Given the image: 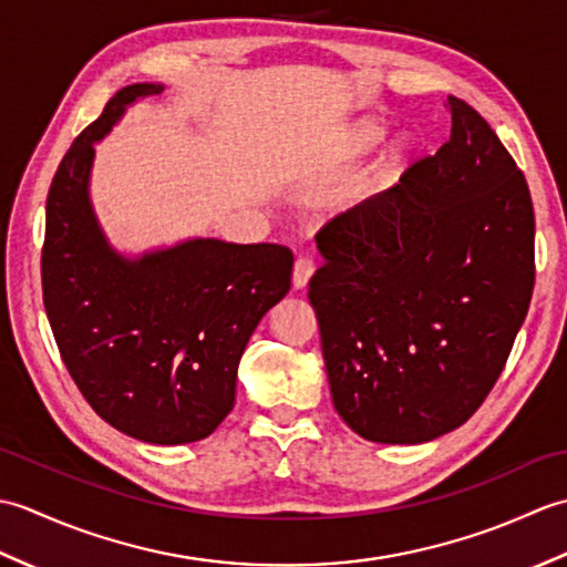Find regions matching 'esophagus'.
Segmentation results:
<instances>
[{
	"mask_svg": "<svg viewBox=\"0 0 567 567\" xmlns=\"http://www.w3.org/2000/svg\"><path fill=\"white\" fill-rule=\"evenodd\" d=\"M311 275H315V262H311L309 258L299 256V258L295 260V268H292V285H295V290H305L307 282L311 280Z\"/></svg>",
	"mask_w": 567,
	"mask_h": 567,
	"instance_id": "34e87169",
	"label": "esophagus"
}]
</instances>
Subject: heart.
Masks as SVG:
<instances>
[{
	"mask_svg": "<svg viewBox=\"0 0 567 567\" xmlns=\"http://www.w3.org/2000/svg\"><path fill=\"white\" fill-rule=\"evenodd\" d=\"M388 131H390V126L380 122V118H360V122L348 126L339 136V141H336V146L331 151L333 163L341 167H348L358 161H363L365 155H370L380 146L384 136H388ZM416 158H419L416 138L409 134L394 136L388 143V148L380 153L375 165L370 167L365 185L358 192V202L378 197V195H382V192H388V189L400 185L406 177V173L412 171Z\"/></svg>",
	"mask_w": 567,
	"mask_h": 567,
	"instance_id": "heart-1",
	"label": "heart"
}]
</instances>
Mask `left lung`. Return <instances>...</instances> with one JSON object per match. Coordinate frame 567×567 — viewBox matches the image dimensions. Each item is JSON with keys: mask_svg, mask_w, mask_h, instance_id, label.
<instances>
[{"mask_svg": "<svg viewBox=\"0 0 567 567\" xmlns=\"http://www.w3.org/2000/svg\"><path fill=\"white\" fill-rule=\"evenodd\" d=\"M451 138L321 228L309 282L336 412L414 445L475 414L534 292V204L495 131L449 97Z\"/></svg>", "mask_w": 567, "mask_h": 567, "instance_id": "8db88e82", "label": "left lung"}]
</instances>
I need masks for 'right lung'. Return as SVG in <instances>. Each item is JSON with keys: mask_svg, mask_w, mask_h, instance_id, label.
Returning <instances> with one entry per match:
<instances>
[{"mask_svg": "<svg viewBox=\"0 0 567 567\" xmlns=\"http://www.w3.org/2000/svg\"><path fill=\"white\" fill-rule=\"evenodd\" d=\"M165 84L116 92L58 165L45 202L43 305L84 400L131 439H207L236 402L240 355L260 319L290 292L292 252L275 244L192 236L118 250L94 212V143L128 106Z\"/></svg>", "mask_w": 567, "mask_h": 567, "instance_id": "1", "label": "right lung"}]
</instances>
